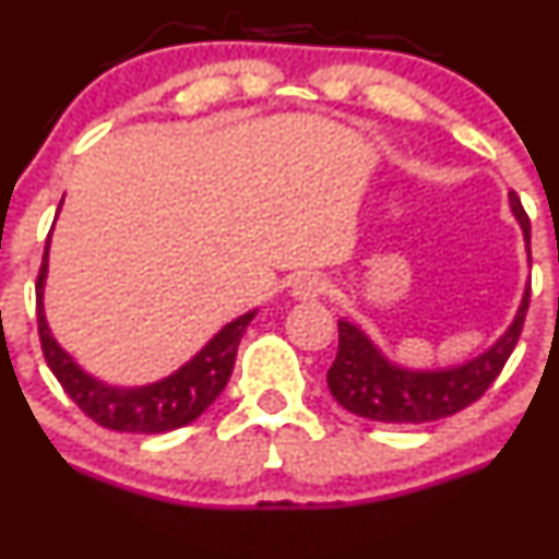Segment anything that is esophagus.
<instances>
[{"instance_id":"esophagus-1","label":"esophagus","mask_w":559,"mask_h":559,"mask_svg":"<svg viewBox=\"0 0 559 559\" xmlns=\"http://www.w3.org/2000/svg\"><path fill=\"white\" fill-rule=\"evenodd\" d=\"M325 293V280L320 277H301L290 285V296L296 301H318Z\"/></svg>"}]
</instances>
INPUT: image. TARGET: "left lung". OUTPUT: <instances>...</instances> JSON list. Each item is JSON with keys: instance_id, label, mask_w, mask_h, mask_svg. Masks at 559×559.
Here are the masks:
<instances>
[{"instance_id": "left-lung-1", "label": "left lung", "mask_w": 559, "mask_h": 559, "mask_svg": "<svg viewBox=\"0 0 559 559\" xmlns=\"http://www.w3.org/2000/svg\"><path fill=\"white\" fill-rule=\"evenodd\" d=\"M508 206L524 236L530 261V219L519 203L516 192H508ZM530 304V282L522 293L516 314L508 329L486 350L451 367H407L385 356L361 325L340 318V347L331 364L329 391L345 411L380 424H427L449 418L480 400L495 383L508 356L522 334L524 314Z\"/></svg>"}]
</instances>
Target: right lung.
Masks as SVG:
<instances>
[{
	"label": "right lung",
	"instance_id": "1",
	"mask_svg": "<svg viewBox=\"0 0 559 559\" xmlns=\"http://www.w3.org/2000/svg\"><path fill=\"white\" fill-rule=\"evenodd\" d=\"M62 209V203H59ZM48 250L51 234L46 241L40 274H37V331H40L43 356L57 374L70 400L92 418L94 424L114 432L132 435H163L195 421L228 385L234 372L236 350L245 336L247 325L255 318L258 309L239 314L225 323L190 361L181 364L165 378L146 385H110L105 380L86 372L68 350L57 342L46 318V277H48Z\"/></svg>",
	"mask_w": 559,
	"mask_h": 559
}]
</instances>
